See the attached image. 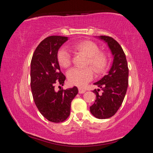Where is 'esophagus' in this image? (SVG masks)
Listing matches in <instances>:
<instances>
[{"mask_svg": "<svg viewBox=\"0 0 153 153\" xmlns=\"http://www.w3.org/2000/svg\"><path fill=\"white\" fill-rule=\"evenodd\" d=\"M79 94H83V93H84L85 92H86V90L84 89H82V88H79Z\"/></svg>", "mask_w": 153, "mask_h": 153, "instance_id": "esophagus-1", "label": "esophagus"}]
</instances>
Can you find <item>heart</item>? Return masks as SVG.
I'll use <instances>...</instances> for the list:
<instances>
[{
	"label": "heart",
	"instance_id": "1",
	"mask_svg": "<svg viewBox=\"0 0 153 153\" xmlns=\"http://www.w3.org/2000/svg\"><path fill=\"white\" fill-rule=\"evenodd\" d=\"M71 48L75 51L84 54L88 56L86 65L92 67L93 70L98 74H102L107 69L108 59L106 54L99 51L98 45L90 40L80 41L74 44ZM57 61L59 65L64 68L71 65V56L66 48L62 47L57 52ZM94 76V72L90 67L79 69L73 68L67 73L68 81L72 85L82 87L88 82L91 81Z\"/></svg>",
	"mask_w": 153,
	"mask_h": 153
}]
</instances>
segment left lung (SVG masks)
Here are the masks:
<instances>
[{
  "instance_id": "1",
  "label": "left lung",
  "mask_w": 153,
  "mask_h": 153,
  "mask_svg": "<svg viewBox=\"0 0 153 153\" xmlns=\"http://www.w3.org/2000/svg\"><path fill=\"white\" fill-rule=\"evenodd\" d=\"M99 38L107 43L113 56L108 74L94 84L100 88L93 90L96 100L90 107L95 117L102 120L113 116L122 104L128 86L129 69L126 55L120 44L110 36H100ZM100 89L102 90L101 94H98Z\"/></svg>"
}]
</instances>
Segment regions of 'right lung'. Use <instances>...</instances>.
I'll return each instance as SVG.
<instances>
[{"instance_id":"obj_1","label":"right lung","mask_w":153,"mask_h":153,"mask_svg":"<svg viewBox=\"0 0 153 153\" xmlns=\"http://www.w3.org/2000/svg\"><path fill=\"white\" fill-rule=\"evenodd\" d=\"M67 40V37L61 36L46 38L36 48L31 61L30 85L33 100L40 113L54 123L67 120L70 115L72 100L78 93L76 86L59 89L58 92L55 90L56 83L63 86L65 80L56 55Z\"/></svg>"}]
</instances>
